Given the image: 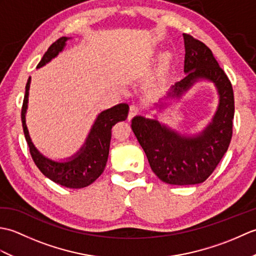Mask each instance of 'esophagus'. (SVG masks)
Listing matches in <instances>:
<instances>
[{
	"label": "esophagus",
	"instance_id": "obj_1",
	"mask_svg": "<svg viewBox=\"0 0 256 256\" xmlns=\"http://www.w3.org/2000/svg\"><path fill=\"white\" fill-rule=\"evenodd\" d=\"M138 113H140V108H138V106L132 104L131 106H130V111H128V120H132L134 116H136Z\"/></svg>",
	"mask_w": 256,
	"mask_h": 256
}]
</instances>
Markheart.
<instances>
[{"instance_id":"b5f03b06","label":"heart","mask_w":256,"mask_h":256,"mask_svg":"<svg viewBox=\"0 0 256 256\" xmlns=\"http://www.w3.org/2000/svg\"><path fill=\"white\" fill-rule=\"evenodd\" d=\"M172 64V57L170 55H164L160 59V72L166 74L170 68Z\"/></svg>"}]
</instances>
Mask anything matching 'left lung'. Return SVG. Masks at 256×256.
<instances>
[{
  "label": "left lung",
  "mask_w": 256,
  "mask_h": 256,
  "mask_svg": "<svg viewBox=\"0 0 256 256\" xmlns=\"http://www.w3.org/2000/svg\"><path fill=\"white\" fill-rule=\"evenodd\" d=\"M182 35L184 72L187 74L172 86L167 98L180 96L198 79L211 80L220 96L212 122L194 138L180 136L156 120L143 116L134 118L131 125L155 175L166 184L179 186L204 182L214 172L229 148L234 116V94L224 69L208 46L192 35Z\"/></svg>",
  "instance_id": "8db88e82"
}]
</instances>
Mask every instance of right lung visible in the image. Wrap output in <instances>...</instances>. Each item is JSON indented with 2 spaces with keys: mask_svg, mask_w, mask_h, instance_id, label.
<instances>
[{
  "mask_svg": "<svg viewBox=\"0 0 256 256\" xmlns=\"http://www.w3.org/2000/svg\"><path fill=\"white\" fill-rule=\"evenodd\" d=\"M67 40V37H60L58 40L52 42L45 52V55L42 56L40 64H37V68L44 66L45 64L52 60V58L56 57L58 52L62 50ZM30 84V77L27 80L25 86V96L23 106H22L20 116L26 142L28 144L30 153L35 165L47 178L64 187L79 189L89 186L104 170L108 162V148H110L112 128L118 122L126 120L128 106L126 103H121V104L101 112L91 128L86 144L79 153L72 160L66 162H52L42 156L35 148L30 138L28 131H27L25 113L27 108V100H28Z\"/></svg>",
  "mask_w": 256,
  "mask_h": 256,
  "instance_id": "add662e5",
  "label": "right lung"
}]
</instances>
